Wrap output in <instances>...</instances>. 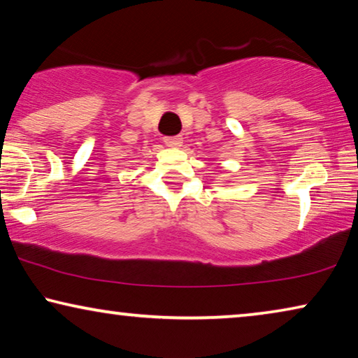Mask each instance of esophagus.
I'll list each match as a JSON object with an SVG mask.
<instances>
[{"label": "esophagus", "mask_w": 358, "mask_h": 358, "mask_svg": "<svg viewBox=\"0 0 358 358\" xmlns=\"http://www.w3.org/2000/svg\"><path fill=\"white\" fill-rule=\"evenodd\" d=\"M164 143L169 148H178V146H181V143H183V138L181 136H165Z\"/></svg>", "instance_id": "obj_1"}]
</instances>
